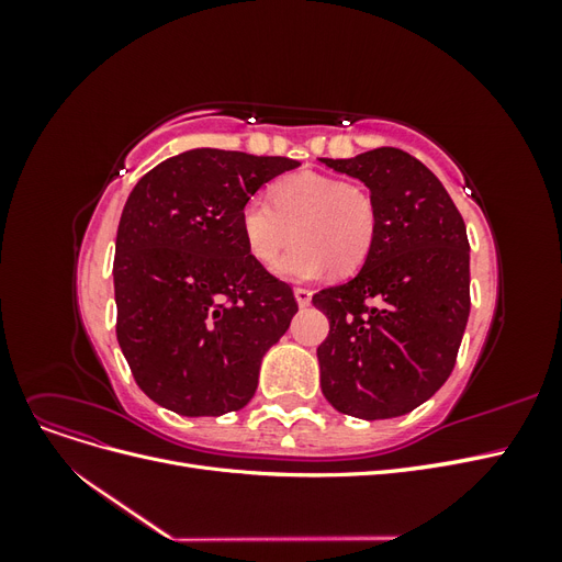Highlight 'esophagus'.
I'll return each instance as SVG.
<instances>
[{"mask_svg": "<svg viewBox=\"0 0 562 562\" xmlns=\"http://www.w3.org/2000/svg\"><path fill=\"white\" fill-rule=\"evenodd\" d=\"M295 300H297L300 307H310V302H312L310 288H295Z\"/></svg>", "mask_w": 562, "mask_h": 562, "instance_id": "obj_1", "label": "esophagus"}]
</instances>
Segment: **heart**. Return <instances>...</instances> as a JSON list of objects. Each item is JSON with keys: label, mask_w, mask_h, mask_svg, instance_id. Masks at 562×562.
Masks as SVG:
<instances>
[{"label": "heart", "mask_w": 562, "mask_h": 562, "mask_svg": "<svg viewBox=\"0 0 562 562\" xmlns=\"http://www.w3.org/2000/svg\"><path fill=\"white\" fill-rule=\"evenodd\" d=\"M271 203L248 199L239 225L248 252L260 265L281 258L277 274L288 281H314L333 269L345 277L359 269L380 232L378 201L366 184L342 182L314 171L291 173L271 184Z\"/></svg>", "instance_id": "heart-1"}]
</instances>
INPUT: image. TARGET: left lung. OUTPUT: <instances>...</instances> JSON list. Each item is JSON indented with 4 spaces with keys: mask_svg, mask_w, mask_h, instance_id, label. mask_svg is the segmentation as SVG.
Returning <instances> with one entry per match:
<instances>
[{
    "mask_svg": "<svg viewBox=\"0 0 562 562\" xmlns=\"http://www.w3.org/2000/svg\"><path fill=\"white\" fill-rule=\"evenodd\" d=\"M321 164L361 180L380 211L359 274L312 297L330 323L316 349L321 391L351 417H401L454 368L471 310L467 225L443 182L403 149Z\"/></svg>",
    "mask_w": 562,
    "mask_h": 562,
    "instance_id": "1",
    "label": "left lung"
}]
</instances>
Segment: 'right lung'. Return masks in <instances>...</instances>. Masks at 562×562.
<instances>
[{"label": "right lung", "mask_w": 562, "mask_h": 562, "mask_svg": "<svg viewBox=\"0 0 562 562\" xmlns=\"http://www.w3.org/2000/svg\"><path fill=\"white\" fill-rule=\"evenodd\" d=\"M300 161L187 149L138 180L114 246L116 339L145 394L184 417H220L258 389L262 356L297 314L291 285L244 241L239 213Z\"/></svg>", "instance_id": "1"}]
</instances>
